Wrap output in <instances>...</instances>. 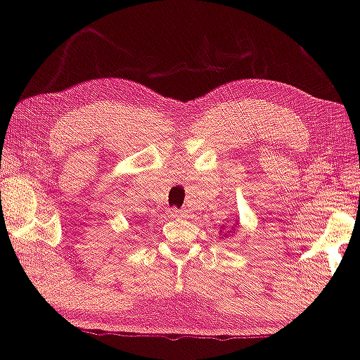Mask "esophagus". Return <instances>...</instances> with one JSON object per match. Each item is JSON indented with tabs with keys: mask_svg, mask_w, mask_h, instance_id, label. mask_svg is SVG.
<instances>
[{
	"mask_svg": "<svg viewBox=\"0 0 360 360\" xmlns=\"http://www.w3.org/2000/svg\"><path fill=\"white\" fill-rule=\"evenodd\" d=\"M170 216H176V217H188L190 211L188 210H172Z\"/></svg>",
	"mask_w": 360,
	"mask_h": 360,
	"instance_id": "obj_1",
	"label": "esophagus"
}]
</instances>
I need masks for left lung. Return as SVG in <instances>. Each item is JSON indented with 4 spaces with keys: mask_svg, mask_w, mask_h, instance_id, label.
<instances>
[{
    "mask_svg": "<svg viewBox=\"0 0 360 360\" xmlns=\"http://www.w3.org/2000/svg\"><path fill=\"white\" fill-rule=\"evenodd\" d=\"M233 221H236V217H233ZM227 222H229V219H227ZM237 231H238V221L232 222V224H224V226H221V231H219V233H221V238H226V237H232Z\"/></svg>",
    "mask_w": 360,
    "mask_h": 360,
    "instance_id": "left-lung-1",
    "label": "left lung"
}]
</instances>
